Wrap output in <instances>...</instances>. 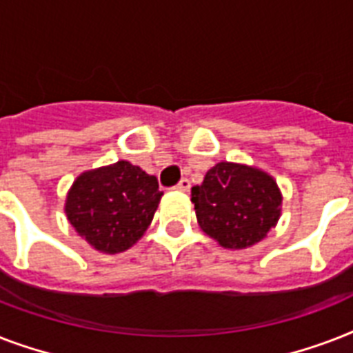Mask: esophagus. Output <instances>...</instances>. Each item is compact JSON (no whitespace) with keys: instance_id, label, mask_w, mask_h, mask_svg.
Masks as SVG:
<instances>
[{"instance_id":"obj_1","label":"esophagus","mask_w":353,"mask_h":353,"mask_svg":"<svg viewBox=\"0 0 353 353\" xmlns=\"http://www.w3.org/2000/svg\"><path fill=\"white\" fill-rule=\"evenodd\" d=\"M176 190H179V192H188L190 190V181H188L187 177H183L181 181L177 183Z\"/></svg>"}]
</instances>
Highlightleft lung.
<instances>
[{"mask_svg":"<svg viewBox=\"0 0 353 353\" xmlns=\"http://www.w3.org/2000/svg\"><path fill=\"white\" fill-rule=\"evenodd\" d=\"M192 203L205 234L225 249H247L276 225L282 194L268 172L221 161L192 187Z\"/></svg>","mask_w":353,"mask_h":353,"instance_id":"1","label":"left lung"}]
</instances>
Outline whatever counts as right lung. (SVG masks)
Here are the masks:
<instances>
[{"instance_id": "add662e5", "label": "right lung", "mask_w": 353, "mask_h": 353, "mask_svg": "<svg viewBox=\"0 0 353 353\" xmlns=\"http://www.w3.org/2000/svg\"><path fill=\"white\" fill-rule=\"evenodd\" d=\"M163 192L157 177L130 161L82 172L65 198V216L93 249H130L154 220Z\"/></svg>"}]
</instances>
